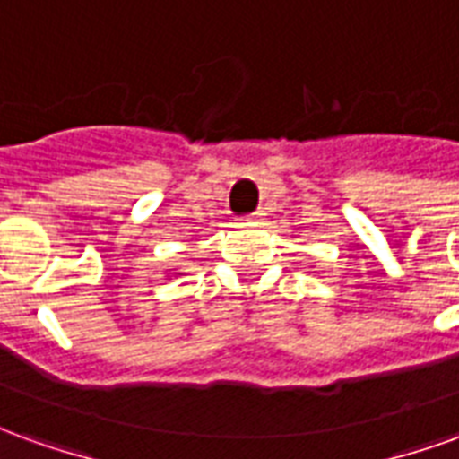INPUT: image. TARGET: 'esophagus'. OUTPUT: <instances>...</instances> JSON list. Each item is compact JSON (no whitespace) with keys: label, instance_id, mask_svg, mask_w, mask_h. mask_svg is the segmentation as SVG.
Instances as JSON below:
<instances>
[{"label":"esophagus","instance_id":"obj_1","mask_svg":"<svg viewBox=\"0 0 459 459\" xmlns=\"http://www.w3.org/2000/svg\"><path fill=\"white\" fill-rule=\"evenodd\" d=\"M263 219H265V213H263V211H255V213H250V216L246 221L255 226V223H260V221H263Z\"/></svg>","mask_w":459,"mask_h":459}]
</instances>
